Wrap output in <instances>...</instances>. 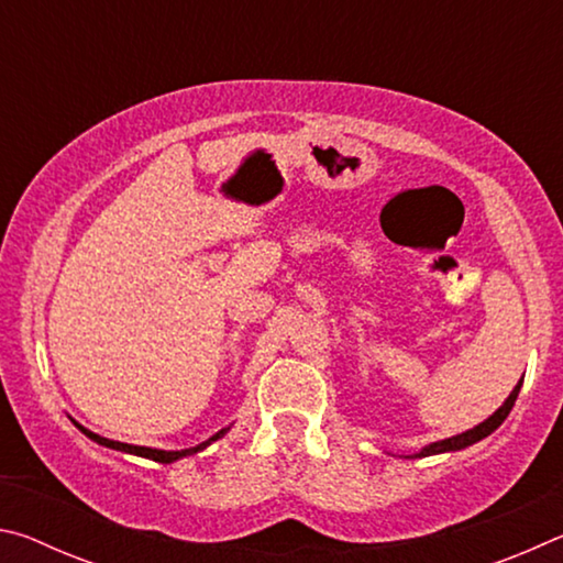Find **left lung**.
<instances>
[{
  "mask_svg": "<svg viewBox=\"0 0 563 563\" xmlns=\"http://www.w3.org/2000/svg\"><path fill=\"white\" fill-rule=\"evenodd\" d=\"M519 389H521V379H519V385L511 389V395H509L507 399H504V405L497 409V412L484 419L482 424H476V427H472V430H466V432L456 434V437H450V440H440V442L427 444V446H422V450H419V452H415L412 456H415V460H422V456L444 454V452H456V450H464V446H470V444H474V442L484 440V437H489V434H492L494 430H497V427L504 422V419L509 417L511 407H514V402H517V397H519Z\"/></svg>",
  "mask_w": 563,
  "mask_h": 563,
  "instance_id": "1",
  "label": "left lung"
}]
</instances>
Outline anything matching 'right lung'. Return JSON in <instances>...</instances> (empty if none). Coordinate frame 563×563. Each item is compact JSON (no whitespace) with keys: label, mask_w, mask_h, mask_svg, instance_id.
Segmentation results:
<instances>
[{"label":"right lung","mask_w":563,"mask_h":563,"mask_svg":"<svg viewBox=\"0 0 563 563\" xmlns=\"http://www.w3.org/2000/svg\"><path fill=\"white\" fill-rule=\"evenodd\" d=\"M76 427H79V430L89 437V440H93L97 444H101V446H109V450H119V452H126V454H136V456H144V460H154V462H161V464H170V462H176V460H184V456H190V454H196V452H201V450H206L208 444L211 442H216V440H221V437L231 430V427H225V430H221V432H216L211 440H206V442H201V444H196V446H188V450H176V452H170V450H154V446H139V444H123V442H113V440H107V437H101V434H97V432H91V430H87V427H81L79 422H74Z\"/></svg>","instance_id":"right-lung-1"}]
</instances>
